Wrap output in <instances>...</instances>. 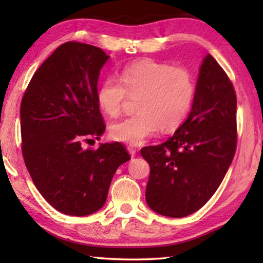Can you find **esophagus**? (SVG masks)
<instances>
[{"mask_svg": "<svg viewBox=\"0 0 263 263\" xmlns=\"http://www.w3.org/2000/svg\"><path fill=\"white\" fill-rule=\"evenodd\" d=\"M127 152L130 153L131 157L133 158V157H135V155H136V153H137V149H136L135 147H132V146H128V147H127Z\"/></svg>", "mask_w": 263, "mask_h": 263, "instance_id": "1", "label": "esophagus"}]
</instances>
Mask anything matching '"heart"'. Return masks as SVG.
<instances>
[{"label":"heart","instance_id":"b5f03b06","mask_svg":"<svg viewBox=\"0 0 263 263\" xmlns=\"http://www.w3.org/2000/svg\"><path fill=\"white\" fill-rule=\"evenodd\" d=\"M127 95L139 96L138 112L114 123L110 135L115 140L140 145L163 128L180 125L189 114L195 96L193 75L184 67L146 59L122 69L119 81L105 78L96 90L97 104L106 115L121 114Z\"/></svg>","mask_w":263,"mask_h":263}]
</instances>
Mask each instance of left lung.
<instances>
[{"label": "left lung", "mask_w": 263, "mask_h": 263, "mask_svg": "<svg viewBox=\"0 0 263 263\" xmlns=\"http://www.w3.org/2000/svg\"><path fill=\"white\" fill-rule=\"evenodd\" d=\"M237 148V96L211 54L203 59L191 111L163 144L140 153L151 172L146 202L159 215L181 218L216 193Z\"/></svg>", "instance_id": "obj_1"}]
</instances>
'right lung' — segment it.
<instances>
[{"mask_svg": "<svg viewBox=\"0 0 263 263\" xmlns=\"http://www.w3.org/2000/svg\"><path fill=\"white\" fill-rule=\"evenodd\" d=\"M109 55L68 42L33 74L21 103L22 152L35 188L55 210L91 215L104 205L117 168L130 160L121 142L83 149L105 131L96 90Z\"/></svg>", "mask_w": 263, "mask_h": 263, "instance_id": "add662e5", "label": "right lung"}]
</instances>
